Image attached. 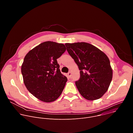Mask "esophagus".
Instances as JSON below:
<instances>
[{
    "instance_id": "1",
    "label": "esophagus",
    "mask_w": 133,
    "mask_h": 133,
    "mask_svg": "<svg viewBox=\"0 0 133 133\" xmlns=\"http://www.w3.org/2000/svg\"><path fill=\"white\" fill-rule=\"evenodd\" d=\"M67 75H68V76L69 77H70L71 76V71H69V72L67 74Z\"/></svg>"
}]
</instances>
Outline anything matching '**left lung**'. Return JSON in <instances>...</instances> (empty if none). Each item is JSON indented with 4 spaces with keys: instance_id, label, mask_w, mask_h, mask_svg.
<instances>
[{
    "instance_id": "left-lung-1",
    "label": "left lung",
    "mask_w": 133,
    "mask_h": 133,
    "mask_svg": "<svg viewBox=\"0 0 133 133\" xmlns=\"http://www.w3.org/2000/svg\"><path fill=\"white\" fill-rule=\"evenodd\" d=\"M67 50L80 70V78L75 82L81 95L88 101L101 98L107 91L112 70L107 55L89 43H66Z\"/></svg>"
}]
</instances>
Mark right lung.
<instances>
[{"mask_svg":"<svg viewBox=\"0 0 133 133\" xmlns=\"http://www.w3.org/2000/svg\"><path fill=\"white\" fill-rule=\"evenodd\" d=\"M63 44L48 41L30 50L22 65V74L28 90L40 101L50 103L57 99L67 81L57 59L66 51Z\"/></svg>","mask_w":133,"mask_h":133,"instance_id":"right-lung-1","label":"right lung"}]
</instances>
